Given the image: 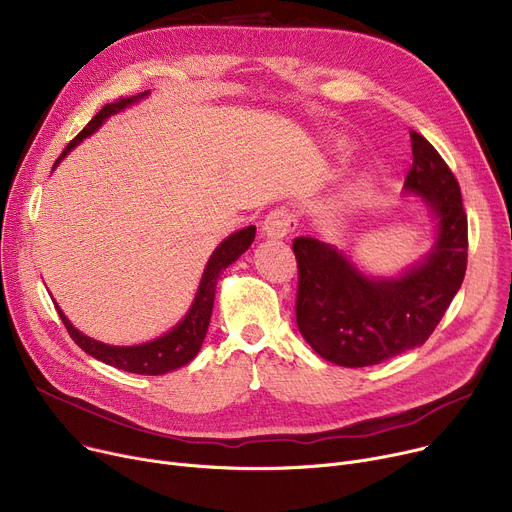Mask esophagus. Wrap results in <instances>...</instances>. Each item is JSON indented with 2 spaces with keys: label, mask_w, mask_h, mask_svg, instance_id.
Listing matches in <instances>:
<instances>
[{
  "label": "esophagus",
  "mask_w": 512,
  "mask_h": 512,
  "mask_svg": "<svg viewBox=\"0 0 512 512\" xmlns=\"http://www.w3.org/2000/svg\"><path fill=\"white\" fill-rule=\"evenodd\" d=\"M296 214L288 208H276L271 210L267 216H265V222H263V234L271 236V238H284L288 236L292 230H296Z\"/></svg>",
  "instance_id": "esophagus-1"
}]
</instances>
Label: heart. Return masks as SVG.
I'll list each match as a JSON object with an SVG mask.
<instances>
[{
  "label": "heart",
  "instance_id": "b5f03b06",
  "mask_svg": "<svg viewBox=\"0 0 512 512\" xmlns=\"http://www.w3.org/2000/svg\"><path fill=\"white\" fill-rule=\"evenodd\" d=\"M366 195H368V183H366V181H358V183H354V185L348 189L346 197H344L342 212L352 210L354 206H358V203H360Z\"/></svg>",
  "mask_w": 512,
  "mask_h": 512
}]
</instances>
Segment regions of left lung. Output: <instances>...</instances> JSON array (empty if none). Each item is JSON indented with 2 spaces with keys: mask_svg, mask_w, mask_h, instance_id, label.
Wrapping results in <instances>:
<instances>
[{
  "mask_svg": "<svg viewBox=\"0 0 512 512\" xmlns=\"http://www.w3.org/2000/svg\"><path fill=\"white\" fill-rule=\"evenodd\" d=\"M414 162L405 191L420 195L438 220L432 251L397 278H368L335 247L294 238L296 323L325 360L360 368L422 346L463 284L467 216L461 189L434 146L410 131Z\"/></svg>",
  "mask_w": 512,
  "mask_h": 512,
  "instance_id": "8db88e82",
  "label": "left lung"
}]
</instances>
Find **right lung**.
Returning <instances> with one entry per match:
<instances>
[{
    "label": "right lung",
    "instance_id": "right-lung-1",
    "mask_svg": "<svg viewBox=\"0 0 512 512\" xmlns=\"http://www.w3.org/2000/svg\"><path fill=\"white\" fill-rule=\"evenodd\" d=\"M146 94L148 92H142L138 96H129V98H119V100L111 102V105L102 107L92 117V121L76 135V138L65 146V150L61 152V156L57 158L53 168L67 154H70L84 138L92 135L111 115L123 111L125 107L133 105V102H138ZM253 238H255V226H247L243 230L230 234L228 238H224V241L216 247V251L212 253L206 269H203V276H201V282H199V288H197V294H195V300L191 304L189 313L181 319V323L175 329H170L162 337L154 339V342L140 344V346H109V344L96 342V339H90L88 335L80 333L70 321H67V317L59 309L57 302H55V309L74 342L96 360L105 362L109 366H115L119 370H127V372H135V374H152V377L154 374L177 370V368L185 366L187 362H191L197 356V352L201 350V344H203V339H206L210 319H212L218 278L230 263H234L251 247Z\"/></svg>",
    "mask_w": 512,
    "mask_h": 512
}]
</instances>
